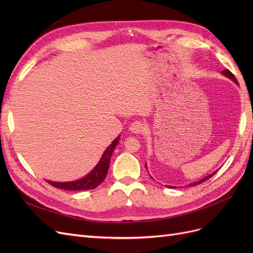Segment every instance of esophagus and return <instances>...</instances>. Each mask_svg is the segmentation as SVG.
Wrapping results in <instances>:
<instances>
[{
    "label": "esophagus",
    "mask_w": 253,
    "mask_h": 253,
    "mask_svg": "<svg viewBox=\"0 0 253 253\" xmlns=\"http://www.w3.org/2000/svg\"><path fill=\"white\" fill-rule=\"evenodd\" d=\"M145 128H147V126H145L142 121H134L131 126H129L131 132L135 134H142L145 131Z\"/></svg>",
    "instance_id": "esophagus-1"
}]
</instances>
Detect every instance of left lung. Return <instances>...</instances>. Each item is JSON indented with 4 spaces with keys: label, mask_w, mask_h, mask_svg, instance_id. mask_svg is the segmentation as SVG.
<instances>
[{
    "label": "left lung",
    "mask_w": 253,
    "mask_h": 253,
    "mask_svg": "<svg viewBox=\"0 0 253 253\" xmlns=\"http://www.w3.org/2000/svg\"><path fill=\"white\" fill-rule=\"evenodd\" d=\"M223 74L225 75V76H227V77H229V78H230V79H232L234 82H236V83H239V82H237V80H236V78L234 77V75L230 72V71H229V70H225V71H223ZM145 167H147V166H145ZM216 172H214V173H212V174H210L209 176H206V177L205 178H203V179H201L200 181H197V182H194V183H190V186L191 187H192V186H196V185H200V183H202V182H204V181H206V180H208L209 178H211L212 177V176L214 175V174H215ZM170 188H175V187H170Z\"/></svg>",
    "instance_id": "obj_1"
}]
</instances>
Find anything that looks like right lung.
Instances as JSON below:
<instances>
[{"mask_svg": "<svg viewBox=\"0 0 253 253\" xmlns=\"http://www.w3.org/2000/svg\"><path fill=\"white\" fill-rule=\"evenodd\" d=\"M118 138L115 139L109 148L105 150L103 155L100 159V162L95 167V169L91 171L85 177H83L79 180L75 181H68V182H57V181H49L46 180L49 185L55 188L59 189H64V190H70V191H80V190H91L95 189L97 186L100 185V183L104 180L106 174L109 171L111 157L114 152V149L116 148L118 144Z\"/></svg>", "mask_w": 253, "mask_h": 253, "instance_id": "1", "label": "right lung"}]
</instances>
